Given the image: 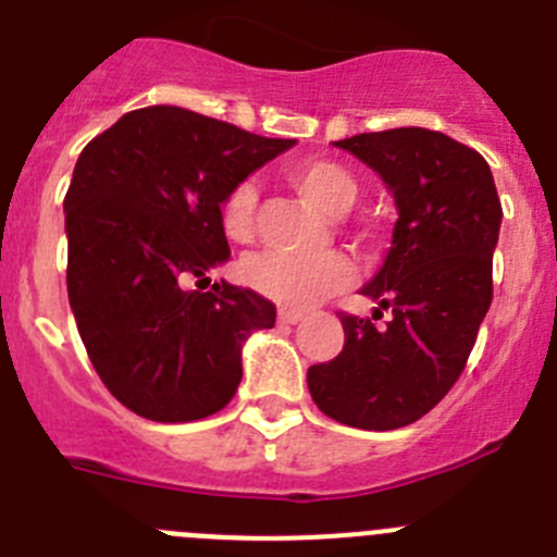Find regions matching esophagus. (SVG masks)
I'll use <instances>...</instances> for the list:
<instances>
[{
	"label": "esophagus",
	"mask_w": 557,
	"mask_h": 557,
	"mask_svg": "<svg viewBox=\"0 0 557 557\" xmlns=\"http://www.w3.org/2000/svg\"><path fill=\"white\" fill-rule=\"evenodd\" d=\"M277 319H280V324H299V321L305 319V313H299V310H288V308H283L277 313Z\"/></svg>",
	"instance_id": "obj_1"
}]
</instances>
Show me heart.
<instances>
[{"instance_id":"1","label":"heart","mask_w":557,"mask_h":557,"mask_svg":"<svg viewBox=\"0 0 557 557\" xmlns=\"http://www.w3.org/2000/svg\"><path fill=\"white\" fill-rule=\"evenodd\" d=\"M288 181L305 200L335 216L346 214L360 197V184L355 175L330 159L296 161L288 168ZM255 202H258V189L252 181H242L227 191L222 200V225L227 236L236 242H247L252 236ZM351 274L355 269L349 258L341 252L296 255L269 249V252L252 255L244 263V277L258 294L294 310L310 308L341 290L343 285H349Z\"/></svg>"}]
</instances>
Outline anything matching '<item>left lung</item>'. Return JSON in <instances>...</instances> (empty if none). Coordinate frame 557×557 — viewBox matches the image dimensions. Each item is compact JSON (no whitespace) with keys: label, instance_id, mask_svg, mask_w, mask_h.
Instances as JSON below:
<instances>
[{"label":"left lung","instance_id":"left-lung-1","mask_svg":"<svg viewBox=\"0 0 557 557\" xmlns=\"http://www.w3.org/2000/svg\"><path fill=\"white\" fill-rule=\"evenodd\" d=\"M384 181L396 200L384 263L360 288L373 319L341 315L343 351L308 368L315 407L351 429L389 431L443 401L492 305V252L503 208L478 150L429 128H389L332 143Z\"/></svg>","mask_w":557,"mask_h":557}]
</instances>
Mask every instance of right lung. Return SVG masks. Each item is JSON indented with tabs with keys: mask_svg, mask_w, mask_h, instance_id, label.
<instances>
[{
	"mask_svg": "<svg viewBox=\"0 0 557 557\" xmlns=\"http://www.w3.org/2000/svg\"><path fill=\"white\" fill-rule=\"evenodd\" d=\"M294 145L156 103L76 159L62 202L67 302L101 382L139 418L220 412L242 382L247 337L274 326L277 310L255 290L184 285L231 258L227 191Z\"/></svg>",
	"mask_w": 557,
	"mask_h": 557,
	"instance_id": "add662e5",
	"label": "right lung"
}]
</instances>
